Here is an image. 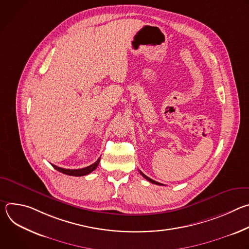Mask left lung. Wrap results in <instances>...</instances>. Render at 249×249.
Instances as JSON below:
<instances>
[{"label":"left lung","instance_id":"8db88e82","mask_svg":"<svg viewBox=\"0 0 249 249\" xmlns=\"http://www.w3.org/2000/svg\"><path fill=\"white\" fill-rule=\"evenodd\" d=\"M140 173L142 174V175H143V177H144V178H146L148 181H150V182H152V183H154V184H157V185H163V184H161V183H160V182H157V181H155V180H153V179H151L150 178V177H148L147 175H145L143 172H142V171H140Z\"/></svg>","mask_w":249,"mask_h":249}]
</instances>
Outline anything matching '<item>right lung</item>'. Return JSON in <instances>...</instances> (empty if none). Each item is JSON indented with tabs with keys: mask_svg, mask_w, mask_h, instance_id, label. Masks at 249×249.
<instances>
[{
	"mask_svg": "<svg viewBox=\"0 0 249 249\" xmlns=\"http://www.w3.org/2000/svg\"><path fill=\"white\" fill-rule=\"evenodd\" d=\"M99 160H100V158L92 164L87 166V167H84V168H80V169H67V168H62V167H59L55 164H52V166L57 169L58 171L64 173V174H67V175H72V176H84V175H87L89 173H90L91 171H93L94 169H96V167L98 166V163H99Z\"/></svg>",
	"mask_w": 249,
	"mask_h": 249,
	"instance_id": "1",
	"label": "right lung"
}]
</instances>
